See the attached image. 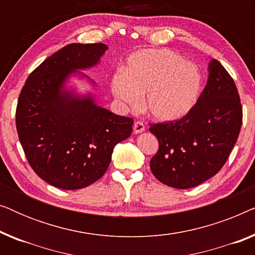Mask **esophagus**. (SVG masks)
I'll use <instances>...</instances> for the list:
<instances>
[{"label": "esophagus", "mask_w": 255, "mask_h": 255, "mask_svg": "<svg viewBox=\"0 0 255 255\" xmlns=\"http://www.w3.org/2000/svg\"><path fill=\"white\" fill-rule=\"evenodd\" d=\"M142 131H145V124L141 121H137L133 125V132L134 133H140Z\"/></svg>", "instance_id": "34e87169"}]
</instances>
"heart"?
Masks as SVG:
<instances>
[{
  "label": "heart",
  "instance_id": "1",
  "mask_svg": "<svg viewBox=\"0 0 255 255\" xmlns=\"http://www.w3.org/2000/svg\"><path fill=\"white\" fill-rule=\"evenodd\" d=\"M111 89L118 100L131 107L144 94L142 107L159 121H176L197 103L202 74L193 62L167 48H147L128 59L123 73L113 78Z\"/></svg>",
  "mask_w": 255,
  "mask_h": 255
}]
</instances>
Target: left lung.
Listing matches in <instances>:
<instances>
[{"label": "left lung", "mask_w": 255, "mask_h": 255, "mask_svg": "<svg viewBox=\"0 0 255 255\" xmlns=\"http://www.w3.org/2000/svg\"><path fill=\"white\" fill-rule=\"evenodd\" d=\"M243 124V107L231 75L218 60L209 65L207 86L197 103L176 121L149 123L159 148L149 167L163 184L188 189L225 165Z\"/></svg>", "instance_id": "left-lung-1"}]
</instances>
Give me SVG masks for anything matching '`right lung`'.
Instances as JSON below:
<instances>
[{"label":"right lung","instance_id":"right-lung-1","mask_svg":"<svg viewBox=\"0 0 255 255\" xmlns=\"http://www.w3.org/2000/svg\"><path fill=\"white\" fill-rule=\"evenodd\" d=\"M107 45L69 44L29 75L16 108V128L27 162L51 186L88 187L106 173L114 147L130 137L133 120L61 92L75 69L100 60Z\"/></svg>","mask_w":255,"mask_h":255}]
</instances>
